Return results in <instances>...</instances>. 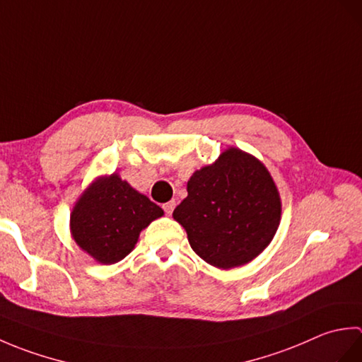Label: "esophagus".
I'll return each mask as SVG.
<instances>
[{
	"mask_svg": "<svg viewBox=\"0 0 362 362\" xmlns=\"http://www.w3.org/2000/svg\"><path fill=\"white\" fill-rule=\"evenodd\" d=\"M174 209H175V202L174 201H169V202L163 204V210H165L166 214H173Z\"/></svg>",
	"mask_w": 362,
	"mask_h": 362,
	"instance_id": "1",
	"label": "esophagus"
}]
</instances>
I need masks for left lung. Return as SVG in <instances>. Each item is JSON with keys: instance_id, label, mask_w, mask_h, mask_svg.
<instances>
[{"instance_id": "8db88e82", "label": "left lung", "mask_w": 362, "mask_h": 362, "mask_svg": "<svg viewBox=\"0 0 362 362\" xmlns=\"http://www.w3.org/2000/svg\"><path fill=\"white\" fill-rule=\"evenodd\" d=\"M173 216L199 257L219 269L243 266L264 250L280 224L281 202L263 163L240 149L196 171Z\"/></svg>"}]
</instances>
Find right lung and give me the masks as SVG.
<instances>
[{"label": "right lung", "instance_id": "obj_1", "mask_svg": "<svg viewBox=\"0 0 362 362\" xmlns=\"http://www.w3.org/2000/svg\"><path fill=\"white\" fill-rule=\"evenodd\" d=\"M161 214L157 204L112 174L81 196L71 214V233L88 255L112 264L129 255L141 230Z\"/></svg>", "mask_w": 362, "mask_h": 362}]
</instances>
